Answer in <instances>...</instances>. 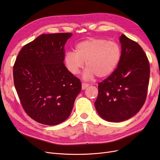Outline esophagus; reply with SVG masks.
<instances>
[{
    "label": "esophagus",
    "instance_id": "34e87169",
    "mask_svg": "<svg viewBox=\"0 0 160 160\" xmlns=\"http://www.w3.org/2000/svg\"><path fill=\"white\" fill-rule=\"evenodd\" d=\"M88 86H89L88 83H85V82H83V83H82V89H86L88 87Z\"/></svg>",
    "mask_w": 160,
    "mask_h": 160
}]
</instances>
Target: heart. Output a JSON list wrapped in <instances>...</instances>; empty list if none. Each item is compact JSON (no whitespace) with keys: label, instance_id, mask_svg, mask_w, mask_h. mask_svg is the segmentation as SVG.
Returning a JSON list of instances; mask_svg holds the SVG:
<instances>
[{"label":"heart","instance_id":"1","mask_svg":"<svg viewBox=\"0 0 160 160\" xmlns=\"http://www.w3.org/2000/svg\"><path fill=\"white\" fill-rule=\"evenodd\" d=\"M121 56V48L116 42L91 38L77 44L75 52H67L64 61L68 70L73 75L79 74L85 62V78L92 79L95 75L102 78L116 69Z\"/></svg>","mask_w":160,"mask_h":160}]
</instances>
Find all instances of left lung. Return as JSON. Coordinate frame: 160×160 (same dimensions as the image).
<instances>
[{
    "label": "left lung",
    "mask_w": 160,
    "mask_h": 160,
    "mask_svg": "<svg viewBox=\"0 0 160 160\" xmlns=\"http://www.w3.org/2000/svg\"><path fill=\"white\" fill-rule=\"evenodd\" d=\"M122 56L112 74L98 83L95 107L102 118L122 122L132 117L146 100L150 67L141 46L122 34Z\"/></svg>",
    "instance_id": "obj_1"
}]
</instances>
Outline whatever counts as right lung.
<instances>
[{
    "instance_id": "add662e5",
    "label": "right lung",
    "mask_w": 160,
    "mask_h": 160,
    "mask_svg": "<svg viewBox=\"0 0 160 160\" xmlns=\"http://www.w3.org/2000/svg\"><path fill=\"white\" fill-rule=\"evenodd\" d=\"M71 33L42 34L25 44L13 66L14 85L21 106L36 122L57 125L69 116L81 89L80 79L63 62Z\"/></svg>"
}]
</instances>
